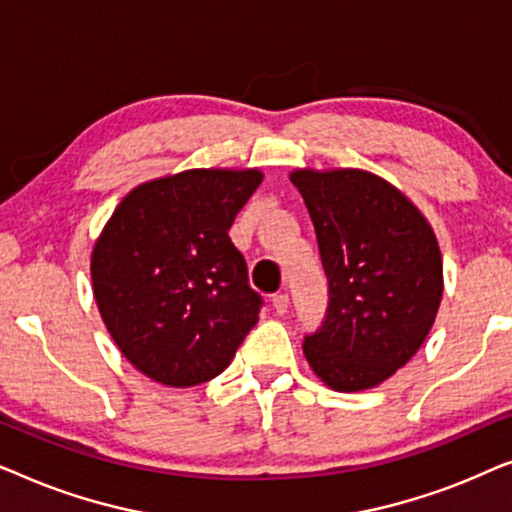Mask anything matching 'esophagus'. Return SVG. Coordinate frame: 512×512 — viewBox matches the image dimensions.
I'll list each match as a JSON object with an SVG mask.
<instances>
[{
    "mask_svg": "<svg viewBox=\"0 0 512 512\" xmlns=\"http://www.w3.org/2000/svg\"><path fill=\"white\" fill-rule=\"evenodd\" d=\"M272 307H275L279 317H284V314L289 312V296H286V293H275V296H272Z\"/></svg>",
    "mask_w": 512,
    "mask_h": 512,
    "instance_id": "1",
    "label": "esophagus"
}]
</instances>
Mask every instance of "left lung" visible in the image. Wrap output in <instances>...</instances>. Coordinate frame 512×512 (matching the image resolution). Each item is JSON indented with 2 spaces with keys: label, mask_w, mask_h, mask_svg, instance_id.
<instances>
[{
  "label": "left lung",
  "mask_w": 512,
  "mask_h": 512,
  "mask_svg": "<svg viewBox=\"0 0 512 512\" xmlns=\"http://www.w3.org/2000/svg\"><path fill=\"white\" fill-rule=\"evenodd\" d=\"M328 277L324 326L305 359L335 391L373 389L424 345L440 298L443 256L408 195L373 172L293 170Z\"/></svg>",
  "instance_id": "8db88e82"
}]
</instances>
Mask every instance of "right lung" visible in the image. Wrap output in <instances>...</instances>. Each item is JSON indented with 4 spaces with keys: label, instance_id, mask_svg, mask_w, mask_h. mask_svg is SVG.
I'll return each mask as SVG.
<instances>
[{
    "label": "right lung",
    "instance_id": "1",
    "mask_svg": "<svg viewBox=\"0 0 512 512\" xmlns=\"http://www.w3.org/2000/svg\"><path fill=\"white\" fill-rule=\"evenodd\" d=\"M263 172L184 170L139 184L114 209L90 256L97 310L125 359L165 387L223 373L256 326L228 230Z\"/></svg>",
    "mask_w": 512,
    "mask_h": 512
}]
</instances>
